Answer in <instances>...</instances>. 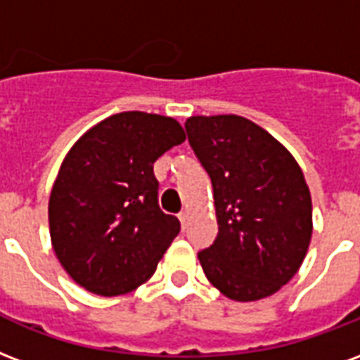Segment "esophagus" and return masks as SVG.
Segmentation results:
<instances>
[{
  "label": "esophagus",
  "mask_w": 360,
  "mask_h": 360,
  "mask_svg": "<svg viewBox=\"0 0 360 360\" xmlns=\"http://www.w3.org/2000/svg\"><path fill=\"white\" fill-rule=\"evenodd\" d=\"M179 221H181V227L187 229V223H188V212H181L179 214Z\"/></svg>",
  "instance_id": "obj_1"
}]
</instances>
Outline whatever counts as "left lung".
Returning <instances> with one entry per match:
<instances>
[{
	"label": "left lung",
	"mask_w": 360,
	"mask_h": 360,
	"mask_svg": "<svg viewBox=\"0 0 360 360\" xmlns=\"http://www.w3.org/2000/svg\"><path fill=\"white\" fill-rule=\"evenodd\" d=\"M188 143L214 187L217 236L198 252L207 281L234 302H255L297 273L311 233V194L294 156L254 122L193 116Z\"/></svg>",
	"instance_id": "obj_1"
}]
</instances>
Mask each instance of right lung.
<instances>
[{
	"instance_id": "right-lung-1",
	"label": "right lung",
	"mask_w": 360,
	"mask_h": 360,
	"mask_svg": "<svg viewBox=\"0 0 360 360\" xmlns=\"http://www.w3.org/2000/svg\"><path fill=\"white\" fill-rule=\"evenodd\" d=\"M183 141L177 120L131 110L72 146L49 198L53 250L72 281L112 297L154 275L181 223L160 210L153 166Z\"/></svg>"
}]
</instances>
